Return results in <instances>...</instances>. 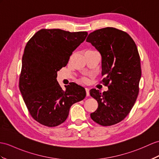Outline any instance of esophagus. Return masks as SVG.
<instances>
[{"instance_id":"34e87169","label":"esophagus","mask_w":159,"mask_h":159,"mask_svg":"<svg viewBox=\"0 0 159 159\" xmlns=\"http://www.w3.org/2000/svg\"><path fill=\"white\" fill-rule=\"evenodd\" d=\"M86 89V96H88L89 95H90V90H89V89L88 88H85Z\"/></svg>"}]
</instances>
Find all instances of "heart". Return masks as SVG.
I'll return each mask as SVG.
<instances>
[{
  "label": "heart",
  "instance_id": "obj_1",
  "mask_svg": "<svg viewBox=\"0 0 159 159\" xmlns=\"http://www.w3.org/2000/svg\"><path fill=\"white\" fill-rule=\"evenodd\" d=\"M82 81H83L84 83H86L88 82V80H87V78H83Z\"/></svg>",
  "mask_w": 159,
  "mask_h": 159
}]
</instances>
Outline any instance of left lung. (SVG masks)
<instances>
[{
  "label": "left lung",
  "mask_w": 159,
  "mask_h": 159,
  "mask_svg": "<svg viewBox=\"0 0 159 159\" xmlns=\"http://www.w3.org/2000/svg\"><path fill=\"white\" fill-rule=\"evenodd\" d=\"M86 42L101 55L102 82L109 88L90 90L98 104L90 117L100 125H113L127 117L138 97L142 71L137 46L128 34L109 27L90 33Z\"/></svg>",
  "instance_id": "obj_1"
}]
</instances>
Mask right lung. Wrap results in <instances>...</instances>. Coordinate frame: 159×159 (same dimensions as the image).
Listing matches in <instances>:
<instances>
[{"mask_svg": "<svg viewBox=\"0 0 159 159\" xmlns=\"http://www.w3.org/2000/svg\"><path fill=\"white\" fill-rule=\"evenodd\" d=\"M87 36L86 32L42 29L27 43L19 86L29 113L40 124L48 127L61 124L73 104L86 97L84 88L75 83L65 86L63 90L57 77Z\"/></svg>", "mask_w": 159, "mask_h": 159, "instance_id": "1", "label": "right lung"}]
</instances>
